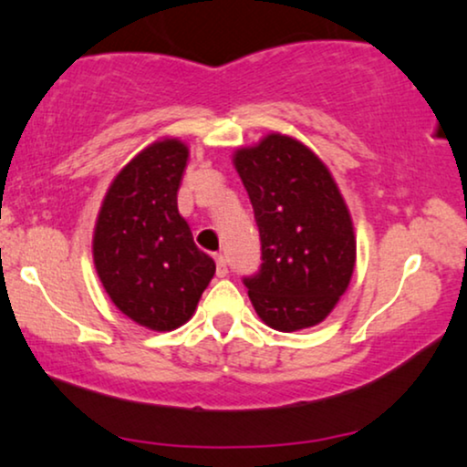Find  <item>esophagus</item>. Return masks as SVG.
<instances>
[{"mask_svg": "<svg viewBox=\"0 0 467 467\" xmlns=\"http://www.w3.org/2000/svg\"><path fill=\"white\" fill-rule=\"evenodd\" d=\"M215 273H217V277H226L228 275V265H226V258L222 256V254H217L215 256Z\"/></svg>", "mask_w": 467, "mask_h": 467, "instance_id": "obj_1", "label": "esophagus"}]
</instances>
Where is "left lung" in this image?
Here are the masks:
<instances>
[{
  "label": "left lung",
  "instance_id": "left-lung-1",
  "mask_svg": "<svg viewBox=\"0 0 467 467\" xmlns=\"http://www.w3.org/2000/svg\"><path fill=\"white\" fill-rule=\"evenodd\" d=\"M250 194L263 265L244 277L260 320L292 333L318 325L350 284L357 241L331 172L312 149L284 134L234 153Z\"/></svg>",
  "mask_w": 467,
  "mask_h": 467
}]
</instances>
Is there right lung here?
I'll return each instance as SVG.
<instances>
[{"instance_id":"obj_1","label":"right lung","mask_w":467,"mask_h":467,"mask_svg":"<svg viewBox=\"0 0 467 467\" xmlns=\"http://www.w3.org/2000/svg\"><path fill=\"white\" fill-rule=\"evenodd\" d=\"M188 155L177 139L142 149L113 179L93 230V265L110 301L153 331L185 325L215 273L177 209Z\"/></svg>"}]
</instances>
